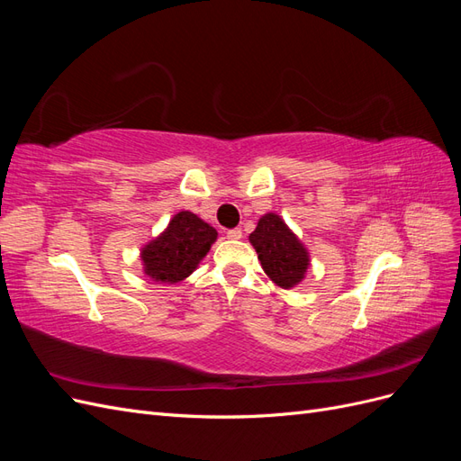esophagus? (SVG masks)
I'll return each instance as SVG.
<instances>
[{"label": "esophagus", "mask_w": 461, "mask_h": 461, "mask_svg": "<svg viewBox=\"0 0 461 461\" xmlns=\"http://www.w3.org/2000/svg\"><path fill=\"white\" fill-rule=\"evenodd\" d=\"M227 236L230 240H240L242 239V230L240 229H230L227 230Z\"/></svg>", "instance_id": "obj_1"}]
</instances>
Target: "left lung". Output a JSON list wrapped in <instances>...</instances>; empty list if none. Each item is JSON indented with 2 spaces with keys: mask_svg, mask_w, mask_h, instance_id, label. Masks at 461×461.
<instances>
[{
  "mask_svg": "<svg viewBox=\"0 0 461 461\" xmlns=\"http://www.w3.org/2000/svg\"><path fill=\"white\" fill-rule=\"evenodd\" d=\"M249 242L256 248L263 271L281 288L296 286L310 267L308 249L275 213L259 219Z\"/></svg>",
  "mask_w": 461,
  "mask_h": 461,
  "instance_id": "8db88e82",
  "label": "left lung"
}]
</instances>
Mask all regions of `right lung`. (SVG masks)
I'll list each match as a JSON object with an SVG mask.
<instances>
[{"instance_id":"1","label":"right lung","mask_w":461,"mask_h":461,"mask_svg":"<svg viewBox=\"0 0 461 461\" xmlns=\"http://www.w3.org/2000/svg\"><path fill=\"white\" fill-rule=\"evenodd\" d=\"M215 240L217 230L212 225L192 212H180L156 240L142 248L144 273L161 283L185 281Z\"/></svg>"}]
</instances>
